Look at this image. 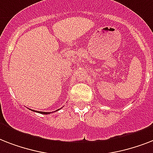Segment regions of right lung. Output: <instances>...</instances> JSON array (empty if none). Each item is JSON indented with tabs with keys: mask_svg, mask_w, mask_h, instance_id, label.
<instances>
[{
	"mask_svg": "<svg viewBox=\"0 0 153 153\" xmlns=\"http://www.w3.org/2000/svg\"><path fill=\"white\" fill-rule=\"evenodd\" d=\"M31 110H32V109H31ZM59 110V109H58ZM32 111H35V112H37L36 111V110H32ZM57 111V110H56ZM38 113H39V114H51V112H38Z\"/></svg>",
	"mask_w": 153,
	"mask_h": 153,
	"instance_id": "right-lung-1",
	"label": "right lung"
}]
</instances>
